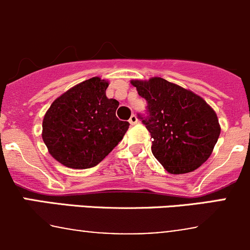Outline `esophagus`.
Instances as JSON below:
<instances>
[{
    "label": "esophagus",
    "instance_id": "1",
    "mask_svg": "<svg viewBox=\"0 0 250 250\" xmlns=\"http://www.w3.org/2000/svg\"><path fill=\"white\" fill-rule=\"evenodd\" d=\"M129 123H130V125H137V123H138V118H137V116H135V115H132V116H130V118H129Z\"/></svg>",
    "mask_w": 250,
    "mask_h": 250
}]
</instances>
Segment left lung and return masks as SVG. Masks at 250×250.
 <instances>
[{"instance_id":"8db88e82","label":"left lung","mask_w":250,"mask_h":250,"mask_svg":"<svg viewBox=\"0 0 250 250\" xmlns=\"http://www.w3.org/2000/svg\"><path fill=\"white\" fill-rule=\"evenodd\" d=\"M146 100L139 115L152 138L156 160L172 174L190 173L209 158L220 135L214 110L197 94L161 77L132 81Z\"/></svg>"}]
</instances>
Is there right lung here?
I'll use <instances>...</instances> for the list:
<instances>
[{
    "mask_svg": "<svg viewBox=\"0 0 250 250\" xmlns=\"http://www.w3.org/2000/svg\"><path fill=\"white\" fill-rule=\"evenodd\" d=\"M109 83L93 77L53 102L42 123L50 155L74 169L95 167L118 145L129 128L116 116L120 103L106 97Z\"/></svg>",
    "mask_w": 250,
    "mask_h": 250,
    "instance_id": "1",
    "label": "right lung"
}]
</instances>
